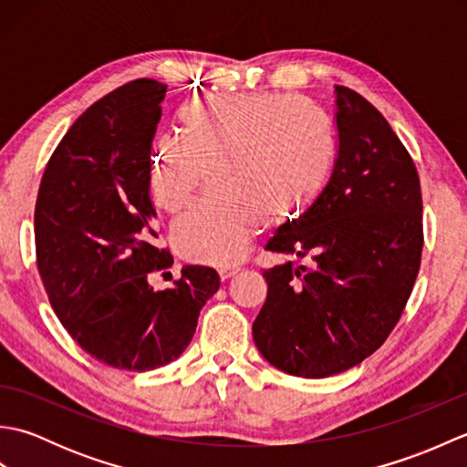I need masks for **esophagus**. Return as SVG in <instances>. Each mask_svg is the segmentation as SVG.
Wrapping results in <instances>:
<instances>
[{
    "instance_id": "1",
    "label": "esophagus",
    "mask_w": 467,
    "mask_h": 467,
    "mask_svg": "<svg viewBox=\"0 0 467 467\" xmlns=\"http://www.w3.org/2000/svg\"><path fill=\"white\" fill-rule=\"evenodd\" d=\"M239 266H224V269H218V276H221V281H228L234 275H239Z\"/></svg>"
}]
</instances>
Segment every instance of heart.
<instances>
[{
    "label": "heart",
    "instance_id": "obj_1",
    "mask_svg": "<svg viewBox=\"0 0 467 467\" xmlns=\"http://www.w3.org/2000/svg\"><path fill=\"white\" fill-rule=\"evenodd\" d=\"M181 138L152 152V194L166 213H181L204 188L213 198L172 226L176 253L204 265H233L261 223H276L321 191L335 144L321 110L281 94H239L188 102Z\"/></svg>",
    "mask_w": 467,
    "mask_h": 467
}]
</instances>
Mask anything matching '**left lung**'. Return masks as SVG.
Segmentation results:
<instances>
[{"label": "left lung", "mask_w": 467, "mask_h": 467, "mask_svg": "<svg viewBox=\"0 0 467 467\" xmlns=\"http://www.w3.org/2000/svg\"><path fill=\"white\" fill-rule=\"evenodd\" d=\"M329 184L266 244L285 259L253 323L266 361L321 379L359 365L398 325L421 263V188L410 152L363 96L335 86ZM301 260H309L306 265Z\"/></svg>", "instance_id": "left-lung-1"}]
</instances>
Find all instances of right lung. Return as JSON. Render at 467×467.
Instances as JSON below:
<instances>
[{
    "label": "right lung",
    "mask_w": 467,
    "mask_h": 467,
    "mask_svg": "<svg viewBox=\"0 0 467 467\" xmlns=\"http://www.w3.org/2000/svg\"><path fill=\"white\" fill-rule=\"evenodd\" d=\"M166 84L128 82L78 118L49 158L36 202V253L57 319L86 353L126 371L178 359L192 341L214 269L186 265L172 289L150 275L172 266L156 246L152 138Z\"/></svg>",
    "instance_id": "right-lung-1"
}]
</instances>
